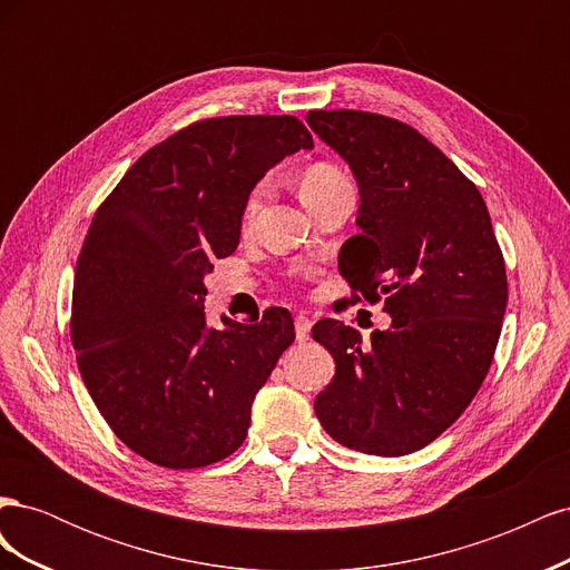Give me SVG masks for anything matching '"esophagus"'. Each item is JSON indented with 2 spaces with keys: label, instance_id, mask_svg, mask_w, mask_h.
I'll list each match as a JSON object with an SVG mask.
<instances>
[{
  "label": "esophagus",
  "instance_id": "obj_1",
  "mask_svg": "<svg viewBox=\"0 0 570 570\" xmlns=\"http://www.w3.org/2000/svg\"><path fill=\"white\" fill-rule=\"evenodd\" d=\"M295 333H297V340L299 342H304V340H308V333H312V318H306V316H297L295 318Z\"/></svg>",
  "mask_w": 570,
  "mask_h": 570
}]
</instances>
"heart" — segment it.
<instances>
[{"label":"heart","instance_id":"b5f03b06","mask_svg":"<svg viewBox=\"0 0 570 570\" xmlns=\"http://www.w3.org/2000/svg\"><path fill=\"white\" fill-rule=\"evenodd\" d=\"M342 183H347V176H344L342 170H340L337 166H333V164L316 161V164H312V166H306V168L302 170V176H299V195H302V202H304L306 206L314 204V202H318L321 197H325L327 193H331V189L340 187ZM266 193H268V185H266V183H258V185L252 189V193H249V197H247V202H245V212H243L245 226H249V223L254 220V216L258 214V209H262Z\"/></svg>","mask_w":570,"mask_h":570}]
</instances>
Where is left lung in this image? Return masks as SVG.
Masks as SVG:
<instances>
[{
  "label": "left lung",
  "mask_w": 570,
  "mask_h": 570,
  "mask_svg": "<svg viewBox=\"0 0 570 570\" xmlns=\"http://www.w3.org/2000/svg\"><path fill=\"white\" fill-rule=\"evenodd\" d=\"M306 120L358 183L361 235L347 239L342 271L352 304L385 299L392 316L371 344L340 321L314 325L335 358L316 416L350 450L411 454L440 438L485 381L509 299L504 256L478 187L416 128L354 109Z\"/></svg>",
  "instance_id": "8db88e82"
}]
</instances>
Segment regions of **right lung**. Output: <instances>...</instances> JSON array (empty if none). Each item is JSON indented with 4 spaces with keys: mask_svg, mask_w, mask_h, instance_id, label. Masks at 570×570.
Listing matches in <instances>:
<instances>
[{
    "mask_svg": "<svg viewBox=\"0 0 570 570\" xmlns=\"http://www.w3.org/2000/svg\"><path fill=\"white\" fill-rule=\"evenodd\" d=\"M314 137L295 116H220L147 149L101 202L78 256L76 361L99 413L135 454L202 469L247 438L252 402L295 342L287 308L206 327L204 275L239 243L266 170Z\"/></svg>",
    "mask_w": 570,
    "mask_h": 570,
    "instance_id": "obj_1",
    "label": "right lung"
}]
</instances>
